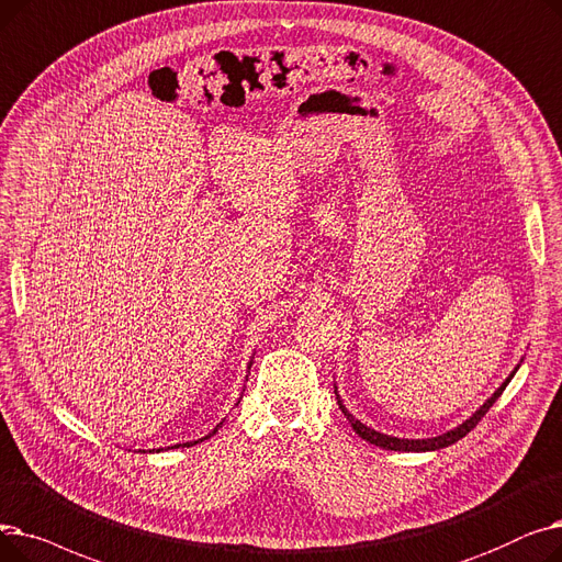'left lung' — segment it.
Listing matches in <instances>:
<instances>
[{
    "mask_svg": "<svg viewBox=\"0 0 562 562\" xmlns=\"http://www.w3.org/2000/svg\"><path fill=\"white\" fill-rule=\"evenodd\" d=\"M521 363H517V368H519ZM517 368L510 372V378H507L496 391H494V395L492 397H487L485 403H483V407L480 409H475L462 425H458V427H452V430H448V432H443V435H439V437H432V439H397V437H391V435H384V432H378V430H372V427H368V425H363L361 420H357L350 412H347V407L342 405V400H340V395H338V391H336V386H334V393H336V400H338V407H340V412L347 416V420H350V425L355 427V432L361 437V439H366L368 443H375V446H380V448H384V450H403V452H427V450H439V448H446V446H450V443H456V441H460L462 437H467L473 427L477 425V420L483 418L487 412H490V407L496 403V400L501 397V393L505 391V386L510 384V380L515 378V372H517Z\"/></svg>",
    "mask_w": 562,
    "mask_h": 562,
    "instance_id": "8db88e82",
    "label": "left lung"
}]
</instances>
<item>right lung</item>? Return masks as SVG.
<instances>
[{
  "instance_id": "1",
  "label": "right lung",
  "mask_w": 562,
  "mask_h": 562,
  "mask_svg": "<svg viewBox=\"0 0 562 562\" xmlns=\"http://www.w3.org/2000/svg\"><path fill=\"white\" fill-rule=\"evenodd\" d=\"M249 366H251V363H249ZM220 427H222V423H220V425H217V427H215V430H212V432H210V435H207V437H203V439H199V441H205V439H210V437H212V435H215V432H217V430H220ZM199 441H187V443H176V446H171V448H180V446H182V448H184V446H187V448H190V446H196V443H199ZM153 450H155V448H153ZM153 450H148V452H153ZM159 450H162V448H157V450H155V452H159ZM142 452H146V450H142Z\"/></svg>"
}]
</instances>
